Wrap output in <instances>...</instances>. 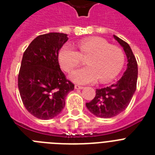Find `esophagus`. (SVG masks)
<instances>
[{
	"instance_id": "esophagus-1",
	"label": "esophagus",
	"mask_w": 155,
	"mask_h": 155,
	"mask_svg": "<svg viewBox=\"0 0 155 155\" xmlns=\"http://www.w3.org/2000/svg\"><path fill=\"white\" fill-rule=\"evenodd\" d=\"M75 89H83V88H84V87H83V86H80V85L75 84Z\"/></svg>"
}]
</instances>
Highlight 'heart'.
Here are the masks:
<instances>
[{"mask_svg": "<svg viewBox=\"0 0 155 155\" xmlns=\"http://www.w3.org/2000/svg\"><path fill=\"white\" fill-rule=\"evenodd\" d=\"M79 51L70 44L62 47L58 54V63L67 72H70L87 57L88 66L71 73V79L78 84H91L98 79L101 83L110 81L120 72L125 64L122 50L101 38H88L78 42Z\"/></svg>", "mask_w": 155, "mask_h": 155, "instance_id": "1", "label": "heart"}]
</instances>
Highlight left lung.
<instances>
[{"instance_id": "obj_1", "label": "left lung", "mask_w": 155, "mask_h": 155, "mask_svg": "<svg viewBox=\"0 0 155 155\" xmlns=\"http://www.w3.org/2000/svg\"><path fill=\"white\" fill-rule=\"evenodd\" d=\"M127 56V69L117 82L109 87L97 89L96 97L86 103L87 109L95 116L103 118L113 117L129 105L137 87V63L127 42L113 35Z\"/></svg>"}]
</instances>
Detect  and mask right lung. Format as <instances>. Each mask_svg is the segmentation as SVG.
<instances>
[{"label": "right lung", "instance_id": "obj_1", "mask_svg": "<svg viewBox=\"0 0 155 155\" xmlns=\"http://www.w3.org/2000/svg\"><path fill=\"white\" fill-rule=\"evenodd\" d=\"M68 40L63 33L39 35L23 54L18 89L25 108L35 117L49 120L58 115L74 89L58 64V51Z\"/></svg>", "mask_w": 155, "mask_h": 155}]
</instances>
